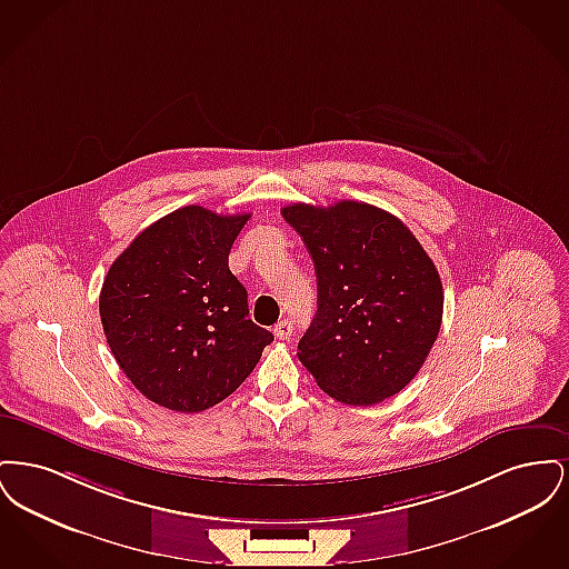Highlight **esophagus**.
I'll list each match as a JSON object with an SVG mask.
<instances>
[{
	"instance_id": "esophagus-1",
	"label": "esophagus",
	"mask_w": 569,
	"mask_h": 569,
	"mask_svg": "<svg viewBox=\"0 0 569 569\" xmlns=\"http://www.w3.org/2000/svg\"><path fill=\"white\" fill-rule=\"evenodd\" d=\"M272 332H274V337H277V339L286 341V339H290V335H292V325H290L288 320H281V322H277V325H274Z\"/></svg>"
}]
</instances>
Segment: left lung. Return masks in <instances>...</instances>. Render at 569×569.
Listing matches in <instances>:
<instances>
[{"instance_id":"obj_1","label":"left lung","mask_w":569,"mask_h":569,"mask_svg":"<svg viewBox=\"0 0 569 569\" xmlns=\"http://www.w3.org/2000/svg\"><path fill=\"white\" fill-rule=\"evenodd\" d=\"M281 216L302 237L318 277V311L298 360L341 403L395 397L439 335L443 290L433 260L399 217L367 202H295Z\"/></svg>"}]
</instances>
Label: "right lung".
Listing matches in <instances>:
<instances>
[{"instance_id": "obj_1", "label": "right lung", "mask_w": 569, "mask_h": 569, "mask_svg": "<svg viewBox=\"0 0 569 569\" xmlns=\"http://www.w3.org/2000/svg\"><path fill=\"white\" fill-rule=\"evenodd\" d=\"M249 213L190 204L144 228L100 292L110 352L149 401L193 413L230 397L272 332L253 325L228 256Z\"/></svg>"}]
</instances>
